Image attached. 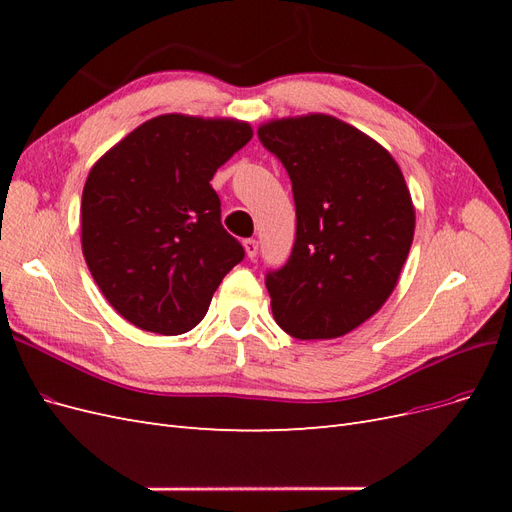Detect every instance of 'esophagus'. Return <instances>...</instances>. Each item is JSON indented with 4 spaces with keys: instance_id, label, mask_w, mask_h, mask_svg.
Returning <instances> with one entry per match:
<instances>
[{
    "instance_id": "obj_1",
    "label": "esophagus",
    "mask_w": 512,
    "mask_h": 512,
    "mask_svg": "<svg viewBox=\"0 0 512 512\" xmlns=\"http://www.w3.org/2000/svg\"><path fill=\"white\" fill-rule=\"evenodd\" d=\"M243 247H245L247 258H256V254H258V241L256 239H245Z\"/></svg>"
}]
</instances>
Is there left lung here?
Instances as JSON below:
<instances>
[{
  "mask_svg": "<svg viewBox=\"0 0 512 512\" xmlns=\"http://www.w3.org/2000/svg\"><path fill=\"white\" fill-rule=\"evenodd\" d=\"M260 143L292 181L297 237L267 273L273 318L297 339H333L374 316L397 286L414 207L393 156L331 115L275 119Z\"/></svg>",
  "mask_w": 512,
  "mask_h": 512,
  "instance_id": "obj_1",
  "label": "left lung"
}]
</instances>
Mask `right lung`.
Masks as SVG:
<instances>
[{"instance_id":"right-lung-1","label":"right lung","mask_w":512,"mask_h":512,"mask_svg":"<svg viewBox=\"0 0 512 512\" xmlns=\"http://www.w3.org/2000/svg\"><path fill=\"white\" fill-rule=\"evenodd\" d=\"M252 134L250 123L237 119L160 115L89 170L83 256L106 301L134 327L188 333L243 260L209 181Z\"/></svg>"}]
</instances>
